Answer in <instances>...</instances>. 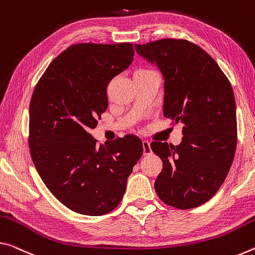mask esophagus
Listing matches in <instances>:
<instances>
[{
    "instance_id": "esophagus-1",
    "label": "esophagus",
    "mask_w": 255,
    "mask_h": 255,
    "mask_svg": "<svg viewBox=\"0 0 255 255\" xmlns=\"http://www.w3.org/2000/svg\"><path fill=\"white\" fill-rule=\"evenodd\" d=\"M142 147H143V155H150V153H151V148H150V142L148 140L142 141Z\"/></svg>"
}]
</instances>
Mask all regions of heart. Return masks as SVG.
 I'll list each match as a JSON object with an SVG mask.
<instances>
[{"label":"heart","mask_w":255,"mask_h":255,"mask_svg":"<svg viewBox=\"0 0 255 255\" xmlns=\"http://www.w3.org/2000/svg\"><path fill=\"white\" fill-rule=\"evenodd\" d=\"M144 71H150V70H147V69H139V70H136L135 72H144Z\"/></svg>","instance_id":"heart-1"}]
</instances>
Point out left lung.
Here are the masks:
<instances>
[{
  "label": "left lung",
  "instance_id": "left-lung-1",
  "mask_svg": "<svg viewBox=\"0 0 255 255\" xmlns=\"http://www.w3.org/2000/svg\"><path fill=\"white\" fill-rule=\"evenodd\" d=\"M165 78L164 116L183 123L178 145L153 141L162 160L155 182L162 202L192 209L217 193L233 164L237 144L235 97L226 74L197 44L162 38L135 45Z\"/></svg>",
  "mask_w": 255,
  "mask_h": 255
}]
</instances>
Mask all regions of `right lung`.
<instances>
[{"label": "right lung", "mask_w": 255, "mask_h": 255, "mask_svg": "<svg viewBox=\"0 0 255 255\" xmlns=\"http://www.w3.org/2000/svg\"><path fill=\"white\" fill-rule=\"evenodd\" d=\"M132 43L71 45L37 82L28 144L40 178L74 212L102 216L119 206L142 142L127 134L97 145L89 133L108 107L107 86L131 64Z\"/></svg>", "instance_id": "obj_1"}]
</instances>
